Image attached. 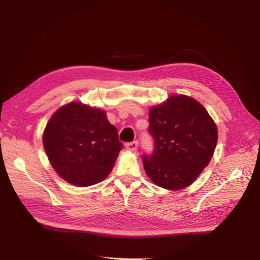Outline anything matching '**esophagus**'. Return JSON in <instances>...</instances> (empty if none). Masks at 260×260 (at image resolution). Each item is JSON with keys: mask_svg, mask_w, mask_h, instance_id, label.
<instances>
[{"mask_svg": "<svg viewBox=\"0 0 260 260\" xmlns=\"http://www.w3.org/2000/svg\"><path fill=\"white\" fill-rule=\"evenodd\" d=\"M125 148L127 149V151L136 152V151H137V148H138V142L137 141H133V142L125 143Z\"/></svg>", "mask_w": 260, "mask_h": 260, "instance_id": "obj_1", "label": "esophagus"}]
</instances>
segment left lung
Returning <instances> with one entry per match:
<instances>
[{
  "label": "left lung",
  "instance_id": "left-lung-1",
  "mask_svg": "<svg viewBox=\"0 0 260 260\" xmlns=\"http://www.w3.org/2000/svg\"><path fill=\"white\" fill-rule=\"evenodd\" d=\"M154 151L144 153L145 173L156 185L181 189L197 178L214 154L217 127L195 99L174 94L149 111Z\"/></svg>",
  "mask_w": 260,
  "mask_h": 260
}]
</instances>
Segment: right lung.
<instances>
[{
  "mask_svg": "<svg viewBox=\"0 0 260 260\" xmlns=\"http://www.w3.org/2000/svg\"><path fill=\"white\" fill-rule=\"evenodd\" d=\"M43 144L54 171L79 186L103 180L123 146L105 113L79 102L66 104L52 115Z\"/></svg>",
  "mask_w": 260,
  "mask_h": 260,
  "instance_id": "obj_1",
  "label": "right lung"
}]
</instances>
